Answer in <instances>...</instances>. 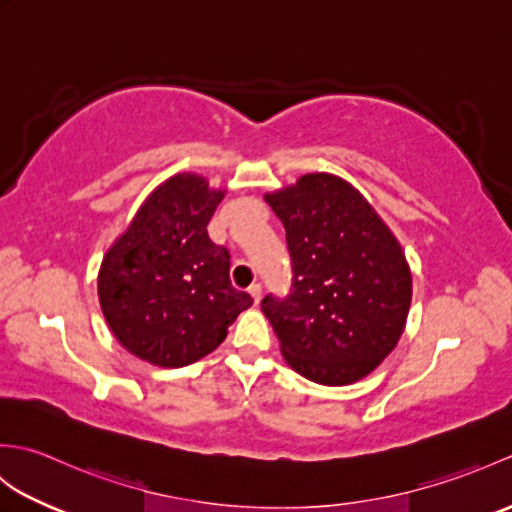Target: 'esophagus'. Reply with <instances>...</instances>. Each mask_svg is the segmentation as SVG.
Returning a JSON list of instances; mask_svg holds the SVG:
<instances>
[{
	"instance_id": "esophagus-1",
	"label": "esophagus",
	"mask_w": 512,
	"mask_h": 512,
	"mask_svg": "<svg viewBox=\"0 0 512 512\" xmlns=\"http://www.w3.org/2000/svg\"><path fill=\"white\" fill-rule=\"evenodd\" d=\"M248 295L253 297V301H255V303H259V301H262V286H259V284H253V286L248 288Z\"/></svg>"
}]
</instances>
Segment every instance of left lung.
<instances>
[{
	"label": "left lung",
	"mask_w": 512,
	"mask_h": 512,
	"mask_svg": "<svg viewBox=\"0 0 512 512\" xmlns=\"http://www.w3.org/2000/svg\"><path fill=\"white\" fill-rule=\"evenodd\" d=\"M286 228L292 292L262 310L286 363L312 383L341 387L372 374L398 345L411 270L396 235L350 182L306 173L264 195Z\"/></svg>",
	"instance_id": "obj_1"
}]
</instances>
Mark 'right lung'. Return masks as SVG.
I'll use <instances>...</instances> for the list:
<instances>
[{"instance_id": "right-lung-1", "label": "right lung", "mask_w": 512, "mask_h": 512, "mask_svg": "<svg viewBox=\"0 0 512 512\" xmlns=\"http://www.w3.org/2000/svg\"><path fill=\"white\" fill-rule=\"evenodd\" d=\"M222 189L198 173H176L151 191L107 248L99 301L127 352L158 367H184L211 354L228 325L253 306L231 286V255L206 233Z\"/></svg>"}]
</instances>
